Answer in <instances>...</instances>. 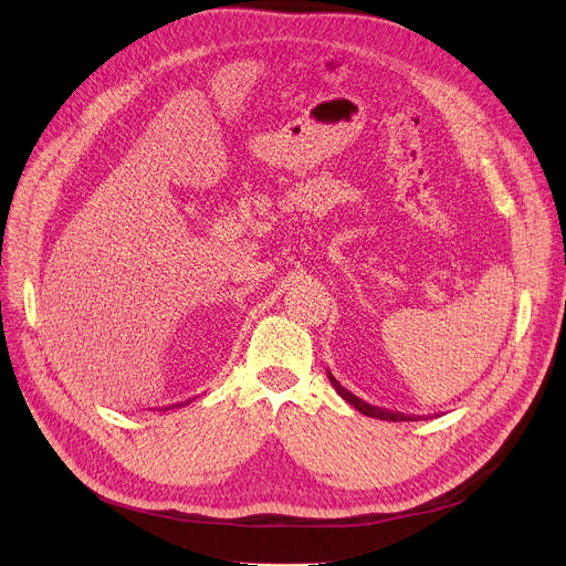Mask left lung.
I'll return each instance as SVG.
<instances>
[{
  "label": "left lung",
  "mask_w": 566,
  "mask_h": 566,
  "mask_svg": "<svg viewBox=\"0 0 566 566\" xmlns=\"http://www.w3.org/2000/svg\"><path fill=\"white\" fill-rule=\"evenodd\" d=\"M328 378L333 382V388L337 390V395L342 399H346L353 408H358L363 415H367V418H378V420H388V422H415L420 420V415H403V412H397V410H388V408H378V406H371L367 401H363L360 397H355L353 392H348L346 388H342V382L328 371Z\"/></svg>",
  "instance_id": "obj_1"
}]
</instances>
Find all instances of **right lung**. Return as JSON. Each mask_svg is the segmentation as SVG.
I'll return each mask as SVG.
<instances>
[{
    "label": "right lung",
    "instance_id": "1",
    "mask_svg": "<svg viewBox=\"0 0 566 566\" xmlns=\"http://www.w3.org/2000/svg\"><path fill=\"white\" fill-rule=\"evenodd\" d=\"M186 403H188V401H186ZM178 406H184V403H178Z\"/></svg>",
    "mask_w": 566,
    "mask_h": 566
}]
</instances>
